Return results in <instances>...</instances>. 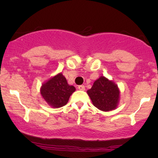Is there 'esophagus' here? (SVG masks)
Segmentation results:
<instances>
[{
	"label": "esophagus",
	"mask_w": 158,
	"mask_h": 158,
	"mask_svg": "<svg viewBox=\"0 0 158 158\" xmlns=\"http://www.w3.org/2000/svg\"><path fill=\"white\" fill-rule=\"evenodd\" d=\"M78 89L80 90H85V87L84 86V85H79V86H78Z\"/></svg>",
	"instance_id": "esophagus-1"
}]
</instances>
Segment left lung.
I'll return each mask as SVG.
<instances>
[{
	"instance_id": "obj_1",
	"label": "left lung",
	"mask_w": 158,
	"mask_h": 158,
	"mask_svg": "<svg viewBox=\"0 0 158 158\" xmlns=\"http://www.w3.org/2000/svg\"><path fill=\"white\" fill-rule=\"evenodd\" d=\"M87 93L94 106L102 111L114 110L118 106L120 94L118 86L106 77L101 76Z\"/></svg>"
}]
</instances>
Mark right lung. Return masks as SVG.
I'll use <instances>...</instances> for the list:
<instances>
[{
	"mask_svg": "<svg viewBox=\"0 0 158 158\" xmlns=\"http://www.w3.org/2000/svg\"><path fill=\"white\" fill-rule=\"evenodd\" d=\"M75 90V87L69 85L66 78L59 73L43 83L40 93L49 106L58 108L68 103L70 95Z\"/></svg>",
	"mask_w": 158,
	"mask_h": 158,
	"instance_id": "add662e5",
	"label": "right lung"
}]
</instances>
